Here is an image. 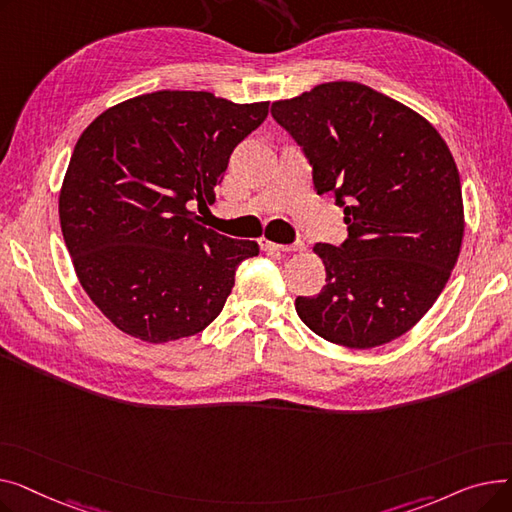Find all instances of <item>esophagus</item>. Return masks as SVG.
Here are the masks:
<instances>
[{
    "mask_svg": "<svg viewBox=\"0 0 512 512\" xmlns=\"http://www.w3.org/2000/svg\"><path fill=\"white\" fill-rule=\"evenodd\" d=\"M261 249L272 251V253H292V251H303L305 245H303V242H294V245H278V242L261 238Z\"/></svg>",
    "mask_w": 512,
    "mask_h": 512,
    "instance_id": "esophagus-1",
    "label": "esophagus"
}]
</instances>
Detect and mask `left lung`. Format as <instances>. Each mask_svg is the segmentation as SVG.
<instances>
[{
	"instance_id": "1",
	"label": "left lung",
	"mask_w": 512,
	"mask_h": 512,
	"mask_svg": "<svg viewBox=\"0 0 512 512\" xmlns=\"http://www.w3.org/2000/svg\"><path fill=\"white\" fill-rule=\"evenodd\" d=\"M272 116L348 230L340 245L313 247L326 286L297 297L299 317L348 348L392 342L432 309L461 253L463 193L448 145L411 107L348 80L274 101Z\"/></svg>"
}]
</instances>
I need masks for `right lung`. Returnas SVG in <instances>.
<instances>
[{"instance_id": "right-lung-1", "label": "right lung", "mask_w": 512, "mask_h": 512, "mask_svg": "<svg viewBox=\"0 0 512 512\" xmlns=\"http://www.w3.org/2000/svg\"><path fill=\"white\" fill-rule=\"evenodd\" d=\"M267 105L207 91H155L97 116L70 157L60 226L89 299L128 336L161 344L220 315L236 267L259 255L199 224L234 147Z\"/></svg>"}]
</instances>
